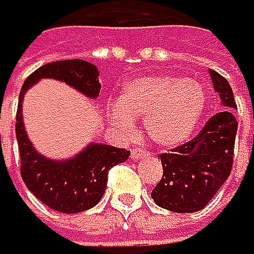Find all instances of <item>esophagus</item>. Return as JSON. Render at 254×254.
Returning a JSON list of instances; mask_svg holds the SVG:
<instances>
[{
    "instance_id": "obj_1",
    "label": "esophagus",
    "mask_w": 254,
    "mask_h": 254,
    "mask_svg": "<svg viewBox=\"0 0 254 254\" xmlns=\"http://www.w3.org/2000/svg\"><path fill=\"white\" fill-rule=\"evenodd\" d=\"M144 156H147V152L142 148H132L131 150V158L132 159H142Z\"/></svg>"
}]
</instances>
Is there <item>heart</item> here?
I'll list each match as a JSON object with an SVG mask.
<instances>
[{
    "label": "heart",
    "instance_id": "b5f03b06",
    "mask_svg": "<svg viewBox=\"0 0 254 254\" xmlns=\"http://www.w3.org/2000/svg\"><path fill=\"white\" fill-rule=\"evenodd\" d=\"M205 107L207 93L199 80L147 75L125 83L109 117L123 136L134 132L136 118H144V129L156 145L177 147L193 136Z\"/></svg>",
    "mask_w": 254,
    "mask_h": 254
}]
</instances>
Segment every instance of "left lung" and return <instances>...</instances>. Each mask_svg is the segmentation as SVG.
Instances as JSON below:
<instances>
[{"label": "left lung", "instance_id": "obj_1", "mask_svg": "<svg viewBox=\"0 0 254 254\" xmlns=\"http://www.w3.org/2000/svg\"><path fill=\"white\" fill-rule=\"evenodd\" d=\"M208 72L224 110L207 122L197 137L161 155L163 179L152 191L156 205L175 213L204 208L231 174L237 134L232 110L237 106L229 82L212 69Z\"/></svg>", "mask_w": 254, "mask_h": 254}]
</instances>
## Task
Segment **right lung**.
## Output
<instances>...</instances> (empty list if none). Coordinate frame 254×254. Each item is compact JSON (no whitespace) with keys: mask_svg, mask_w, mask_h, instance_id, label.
<instances>
[{"mask_svg":"<svg viewBox=\"0 0 254 254\" xmlns=\"http://www.w3.org/2000/svg\"><path fill=\"white\" fill-rule=\"evenodd\" d=\"M99 71L85 60H63L41 66L25 80L18 96L15 136L20 152V174L26 188L47 207L61 213H79L95 207L107 188L109 169L129 158V152L90 142L82 152L66 159L39 153L26 134L22 104L25 93L42 79L64 82L88 99L99 96Z\"/></svg>","mask_w":254,"mask_h":254,"instance_id":"add662e5","label":"right lung"}]
</instances>
